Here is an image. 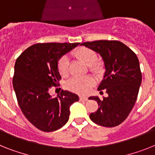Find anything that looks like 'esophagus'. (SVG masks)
Segmentation results:
<instances>
[{
  "mask_svg": "<svg viewBox=\"0 0 155 155\" xmlns=\"http://www.w3.org/2000/svg\"><path fill=\"white\" fill-rule=\"evenodd\" d=\"M80 100L86 101H88V97H85V96H80Z\"/></svg>",
  "mask_w": 155,
  "mask_h": 155,
  "instance_id": "esophagus-1",
  "label": "esophagus"
}]
</instances>
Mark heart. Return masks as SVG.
Returning a JSON list of instances; mask_svg holds the SVG:
<instances>
[{
	"label": "heart",
	"mask_w": 155,
	"mask_h": 155,
	"mask_svg": "<svg viewBox=\"0 0 155 155\" xmlns=\"http://www.w3.org/2000/svg\"><path fill=\"white\" fill-rule=\"evenodd\" d=\"M75 57L81 60L84 63L89 66L90 71L98 74L103 70V66L101 62L97 60V54L88 47H80L74 52ZM69 59L67 56H62L58 62V70L62 77H66L69 74ZM95 81L91 76L84 78H72L66 82V86L69 90L81 94H86L89 92L91 87L94 85Z\"/></svg>",
	"instance_id": "obj_1"
}]
</instances>
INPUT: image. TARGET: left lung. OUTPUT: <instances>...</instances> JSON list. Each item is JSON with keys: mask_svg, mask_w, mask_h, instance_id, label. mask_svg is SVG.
<instances>
[{"mask_svg": "<svg viewBox=\"0 0 155 155\" xmlns=\"http://www.w3.org/2000/svg\"><path fill=\"white\" fill-rule=\"evenodd\" d=\"M85 46L100 54L104 62L105 73L98 87L100 93L104 89L108 97L100 99L90 97L97 101L99 108L89 115L91 120L101 126L112 127L126 120L135 105L142 74L138 57L128 47L116 40L85 42Z\"/></svg>", "mask_w": 155, "mask_h": 155, "instance_id": "8db88e82", "label": "left lung"}]
</instances>
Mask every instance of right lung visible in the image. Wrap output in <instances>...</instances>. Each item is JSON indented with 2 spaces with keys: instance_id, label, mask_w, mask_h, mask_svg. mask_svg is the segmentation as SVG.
<instances>
[{
  "instance_id": "add662e5",
  "label": "right lung",
  "mask_w": 155,
  "mask_h": 155,
  "mask_svg": "<svg viewBox=\"0 0 155 155\" xmlns=\"http://www.w3.org/2000/svg\"><path fill=\"white\" fill-rule=\"evenodd\" d=\"M79 43H36L27 48L15 63L12 79L20 109L29 122L40 131H56L66 124L70 107L78 96L62 90L54 98L49 94L61 79L58 62Z\"/></svg>"
}]
</instances>
